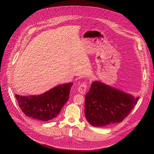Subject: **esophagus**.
<instances>
[{
	"label": "esophagus",
	"mask_w": 154,
	"mask_h": 154,
	"mask_svg": "<svg viewBox=\"0 0 154 154\" xmlns=\"http://www.w3.org/2000/svg\"><path fill=\"white\" fill-rule=\"evenodd\" d=\"M87 88V84L85 83H82L80 85V86L78 88V91L79 92L80 94H84L86 92Z\"/></svg>",
	"instance_id": "34e87169"
}]
</instances>
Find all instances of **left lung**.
Here are the masks:
<instances>
[{"label":"left lung","instance_id":"obj_1","mask_svg":"<svg viewBox=\"0 0 154 154\" xmlns=\"http://www.w3.org/2000/svg\"><path fill=\"white\" fill-rule=\"evenodd\" d=\"M139 97L100 82H93L85 97V115L91 125L106 127L121 122Z\"/></svg>","mask_w":154,"mask_h":154}]
</instances>
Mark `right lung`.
I'll return each mask as SVG.
<instances>
[{"instance_id":"obj_1","label":"right lung","mask_w":154,"mask_h":154,"mask_svg":"<svg viewBox=\"0 0 154 154\" xmlns=\"http://www.w3.org/2000/svg\"><path fill=\"white\" fill-rule=\"evenodd\" d=\"M73 83L56 86L38 95L22 96L15 94L19 107L26 116L40 120L48 121L58 116L69 98Z\"/></svg>"}]
</instances>
